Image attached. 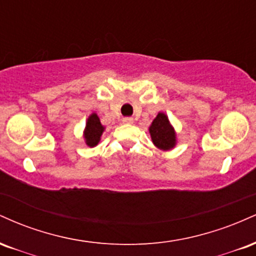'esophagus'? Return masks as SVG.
Masks as SVG:
<instances>
[{
	"mask_svg": "<svg viewBox=\"0 0 256 256\" xmlns=\"http://www.w3.org/2000/svg\"><path fill=\"white\" fill-rule=\"evenodd\" d=\"M122 122H124V124H132V122H134V119H132V118H124V119H122Z\"/></svg>",
	"mask_w": 256,
	"mask_h": 256,
	"instance_id": "1",
	"label": "esophagus"
}]
</instances>
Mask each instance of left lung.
<instances>
[{
    "mask_svg": "<svg viewBox=\"0 0 256 256\" xmlns=\"http://www.w3.org/2000/svg\"><path fill=\"white\" fill-rule=\"evenodd\" d=\"M152 142L160 150H171L177 144V134L174 128L170 122L168 116L162 112H158V116L149 126Z\"/></svg>",
    "mask_w": 256,
    "mask_h": 256,
    "instance_id": "left-lung-1",
    "label": "left lung"
}]
</instances>
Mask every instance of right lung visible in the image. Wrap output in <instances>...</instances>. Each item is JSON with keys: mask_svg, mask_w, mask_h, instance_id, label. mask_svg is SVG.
<instances>
[{"mask_svg": "<svg viewBox=\"0 0 256 256\" xmlns=\"http://www.w3.org/2000/svg\"><path fill=\"white\" fill-rule=\"evenodd\" d=\"M104 126L101 124L98 116L96 113H91L89 118L86 120L85 128L83 132V137L85 140V144L90 148H94L100 143L101 136L104 131Z\"/></svg>", "mask_w": 256, "mask_h": 256, "instance_id": "1", "label": "right lung"}]
</instances>
